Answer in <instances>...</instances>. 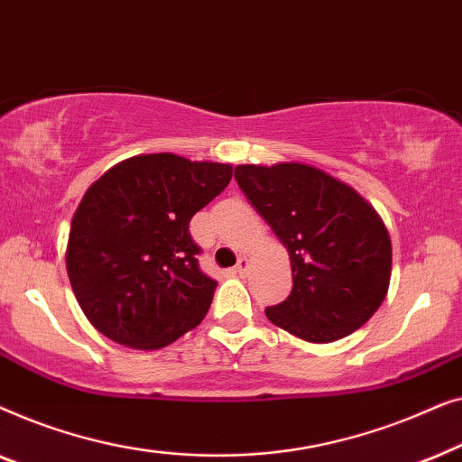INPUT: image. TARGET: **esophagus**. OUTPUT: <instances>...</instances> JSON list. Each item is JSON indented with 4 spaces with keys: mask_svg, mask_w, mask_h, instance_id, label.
<instances>
[{
    "mask_svg": "<svg viewBox=\"0 0 462 462\" xmlns=\"http://www.w3.org/2000/svg\"><path fill=\"white\" fill-rule=\"evenodd\" d=\"M248 269H250L248 258L239 256V258H237V264H236V273H237V275H245V273H248Z\"/></svg>",
    "mask_w": 462,
    "mask_h": 462,
    "instance_id": "obj_1",
    "label": "esophagus"
}]
</instances>
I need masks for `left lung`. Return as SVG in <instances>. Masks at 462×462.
Masks as SVG:
<instances>
[{
  "label": "left lung",
  "mask_w": 462,
  "mask_h": 462,
  "mask_svg": "<svg viewBox=\"0 0 462 462\" xmlns=\"http://www.w3.org/2000/svg\"><path fill=\"white\" fill-rule=\"evenodd\" d=\"M236 180L286 245L292 292L264 309L309 343L349 337L378 311L391 280V239L374 208L307 163L237 166Z\"/></svg>",
  "instance_id": "8db88e82"
}]
</instances>
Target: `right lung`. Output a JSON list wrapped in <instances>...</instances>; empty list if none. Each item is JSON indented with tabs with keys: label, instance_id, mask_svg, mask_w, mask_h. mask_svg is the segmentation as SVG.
<instances>
[{
	"label": "right lung",
	"instance_id": "1",
	"mask_svg": "<svg viewBox=\"0 0 462 462\" xmlns=\"http://www.w3.org/2000/svg\"><path fill=\"white\" fill-rule=\"evenodd\" d=\"M229 163L130 157L88 189L71 220L67 273L90 324L132 349H162L206 318L217 282L198 264L193 214L225 191Z\"/></svg>",
	"mask_w": 462,
	"mask_h": 462
}]
</instances>
